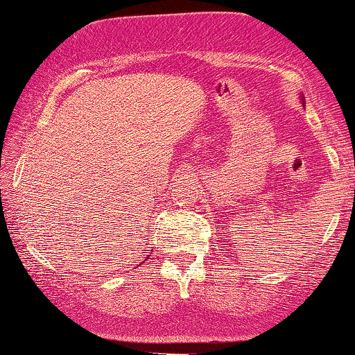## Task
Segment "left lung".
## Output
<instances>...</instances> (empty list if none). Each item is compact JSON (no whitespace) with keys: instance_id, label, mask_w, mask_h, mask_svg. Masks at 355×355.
<instances>
[{"instance_id":"obj_1","label":"left lung","mask_w":355,"mask_h":355,"mask_svg":"<svg viewBox=\"0 0 355 355\" xmlns=\"http://www.w3.org/2000/svg\"><path fill=\"white\" fill-rule=\"evenodd\" d=\"M301 102H303V105H304V98L303 97H301Z\"/></svg>"}]
</instances>
